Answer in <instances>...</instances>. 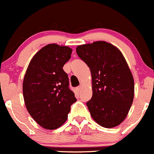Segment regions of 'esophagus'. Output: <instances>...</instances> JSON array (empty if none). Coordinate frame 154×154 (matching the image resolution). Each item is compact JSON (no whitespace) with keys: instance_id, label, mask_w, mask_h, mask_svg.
<instances>
[{"instance_id":"esophagus-1","label":"esophagus","mask_w":154,"mask_h":154,"mask_svg":"<svg viewBox=\"0 0 154 154\" xmlns=\"http://www.w3.org/2000/svg\"><path fill=\"white\" fill-rule=\"evenodd\" d=\"M82 85L79 86V87H77V90L78 91H81V90H82Z\"/></svg>"}]
</instances>
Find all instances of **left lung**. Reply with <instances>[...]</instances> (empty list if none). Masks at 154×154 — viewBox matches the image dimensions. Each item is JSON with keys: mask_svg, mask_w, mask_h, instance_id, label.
Wrapping results in <instances>:
<instances>
[{"mask_svg": "<svg viewBox=\"0 0 154 154\" xmlns=\"http://www.w3.org/2000/svg\"><path fill=\"white\" fill-rule=\"evenodd\" d=\"M76 53L90 67L92 97L87 106L92 119L113 128L126 117L133 103L134 82L120 51L104 41L79 45Z\"/></svg>", "mask_w": 154, "mask_h": 154, "instance_id": "left-lung-1", "label": "left lung"}]
</instances>
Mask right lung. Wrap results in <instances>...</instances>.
Returning <instances> with one entry per match:
<instances>
[{
    "instance_id": "1",
    "label": "right lung",
    "mask_w": 154,
    "mask_h": 154,
    "mask_svg": "<svg viewBox=\"0 0 154 154\" xmlns=\"http://www.w3.org/2000/svg\"><path fill=\"white\" fill-rule=\"evenodd\" d=\"M72 49L49 44L40 49L29 63L23 83L26 109L39 125L54 130L65 123L70 106L76 101L69 88L63 68Z\"/></svg>"
}]
</instances>
